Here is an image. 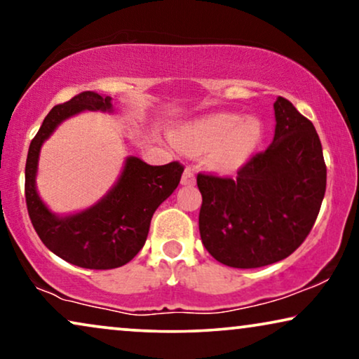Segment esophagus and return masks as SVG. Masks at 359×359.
<instances>
[{
	"label": "esophagus",
	"mask_w": 359,
	"mask_h": 359,
	"mask_svg": "<svg viewBox=\"0 0 359 359\" xmlns=\"http://www.w3.org/2000/svg\"><path fill=\"white\" fill-rule=\"evenodd\" d=\"M196 183V176H194V171L193 168H189V166H186L184 168V173L181 176V184L184 186H191Z\"/></svg>",
	"instance_id": "1"
}]
</instances>
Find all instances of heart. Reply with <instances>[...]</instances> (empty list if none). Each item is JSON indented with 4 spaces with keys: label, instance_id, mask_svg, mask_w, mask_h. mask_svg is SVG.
Here are the masks:
<instances>
[{
    "label": "heart",
    "instance_id": "b5f03b06",
    "mask_svg": "<svg viewBox=\"0 0 359 359\" xmlns=\"http://www.w3.org/2000/svg\"><path fill=\"white\" fill-rule=\"evenodd\" d=\"M263 139L257 117L210 114L176 129V142L189 151H208L209 163L220 173H233L250 161Z\"/></svg>",
    "mask_w": 359,
    "mask_h": 359
}]
</instances>
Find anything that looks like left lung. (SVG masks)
<instances>
[{"label":"left lung","instance_id":"1","mask_svg":"<svg viewBox=\"0 0 359 359\" xmlns=\"http://www.w3.org/2000/svg\"><path fill=\"white\" fill-rule=\"evenodd\" d=\"M274 117L271 145L237 178L198 175L201 240L227 266L259 268L287 258L312 230L325 196L327 166L316 127L281 96Z\"/></svg>","mask_w":359,"mask_h":359}]
</instances>
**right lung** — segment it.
Wrapping results in <instances>:
<instances>
[{"instance_id": "1", "label": "right lung", "mask_w": 359, "mask_h": 359, "mask_svg": "<svg viewBox=\"0 0 359 359\" xmlns=\"http://www.w3.org/2000/svg\"><path fill=\"white\" fill-rule=\"evenodd\" d=\"M83 111L112 112V97L83 91L52 107L29 145L27 212L39 238L57 257L88 269L119 268L145 245L154 212L178 188L184 168L178 161L151 166L137 156H127L114 186L96 204L68 215L52 212L37 193L39 155L57 127Z\"/></svg>"}]
</instances>
